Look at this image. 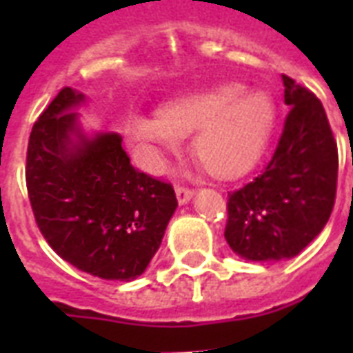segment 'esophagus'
<instances>
[{
    "label": "esophagus",
    "instance_id": "1",
    "mask_svg": "<svg viewBox=\"0 0 353 353\" xmlns=\"http://www.w3.org/2000/svg\"><path fill=\"white\" fill-rule=\"evenodd\" d=\"M176 196H177V201H179V205H185L194 198V190L192 188H187V187H176Z\"/></svg>",
    "mask_w": 353,
    "mask_h": 353
}]
</instances>
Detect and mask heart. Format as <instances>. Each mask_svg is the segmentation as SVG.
Returning <instances> with one entry per match:
<instances>
[{
	"mask_svg": "<svg viewBox=\"0 0 353 353\" xmlns=\"http://www.w3.org/2000/svg\"><path fill=\"white\" fill-rule=\"evenodd\" d=\"M273 126L274 106L265 93L225 84L170 102L159 117L135 113L128 119L126 133L139 165L152 174L165 170L166 155L192 133L190 146L207 172L231 179L254 165Z\"/></svg>",
	"mask_w": 353,
	"mask_h": 353,
	"instance_id": "obj_1",
	"label": "heart"
}]
</instances>
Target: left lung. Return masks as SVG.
Returning <instances> with one entry per match:
<instances>
[{
	"label": "left lung",
	"instance_id": "left-lung-1",
	"mask_svg": "<svg viewBox=\"0 0 353 353\" xmlns=\"http://www.w3.org/2000/svg\"><path fill=\"white\" fill-rule=\"evenodd\" d=\"M290 108L273 157L229 194L225 240L238 256L279 262L296 256L330 220L337 190V144L323 104L282 74Z\"/></svg>",
	"mask_w": 353,
	"mask_h": 353
}]
</instances>
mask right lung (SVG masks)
<instances>
[{"mask_svg": "<svg viewBox=\"0 0 353 353\" xmlns=\"http://www.w3.org/2000/svg\"><path fill=\"white\" fill-rule=\"evenodd\" d=\"M85 95L63 88L34 122L25 179L36 223L58 256L104 280L146 271L176 212L168 183L130 165L115 132L88 133Z\"/></svg>", "mask_w": 353, "mask_h": 353, "instance_id": "1", "label": "right lung"}]
</instances>
